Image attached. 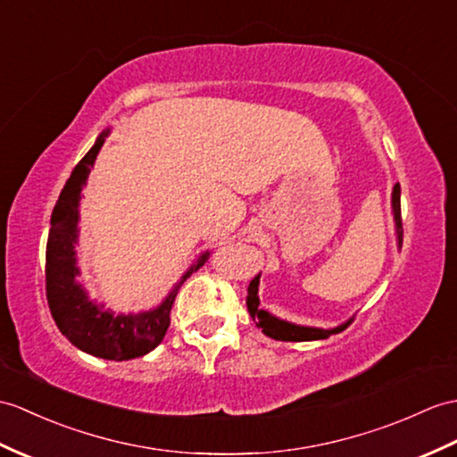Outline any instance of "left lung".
<instances>
[{"label": "left lung", "instance_id": "left-lung-1", "mask_svg": "<svg viewBox=\"0 0 457 457\" xmlns=\"http://www.w3.org/2000/svg\"><path fill=\"white\" fill-rule=\"evenodd\" d=\"M394 214H395V224H397V237H399V245L403 243V221H401V187H394ZM259 278L254 277L249 284V295H247V307L253 320H259V327L262 328V333L274 338V341H284V343H302V341H317V338H327L335 333H341L350 323H345L337 328H331V331H323V328H310V327H298L292 323H286L277 320V317L269 315L264 310H259Z\"/></svg>", "mask_w": 457, "mask_h": 457}]
</instances>
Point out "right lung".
<instances>
[{
    "label": "right lung",
    "mask_w": 457,
    "mask_h": 457,
    "mask_svg": "<svg viewBox=\"0 0 457 457\" xmlns=\"http://www.w3.org/2000/svg\"><path fill=\"white\" fill-rule=\"evenodd\" d=\"M101 145L103 137L95 142L73 169L66 187L62 188L54 212H52L46 243V300L62 335H66L73 346L93 356L122 362V360L147 354L163 341L167 328L171 325V307L177 292L193 270L203 267L206 254H203L198 264L185 274L177 288L154 312L114 317L87 300L81 286L76 282L79 270L76 267L73 243L78 237L76 226L81 185L87 180Z\"/></svg>",
    "instance_id": "add662e5"
}]
</instances>
